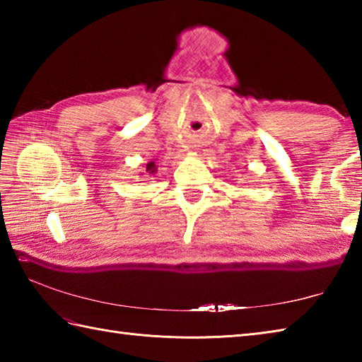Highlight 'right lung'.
I'll return each instance as SVG.
<instances>
[{
  "instance_id": "obj_1",
  "label": "right lung",
  "mask_w": 362,
  "mask_h": 362,
  "mask_svg": "<svg viewBox=\"0 0 362 362\" xmlns=\"http://www.w3.org/2000/svg\"><path fill=\"white\" fill-rule=\"evenodd\" d=\"M146 173H149V174H156L157 173L156 161H149V163L146 165Z\"/></svg>"
}]
</instances>
